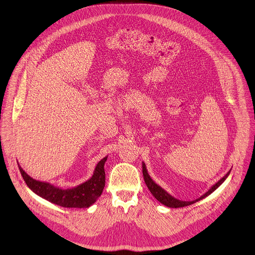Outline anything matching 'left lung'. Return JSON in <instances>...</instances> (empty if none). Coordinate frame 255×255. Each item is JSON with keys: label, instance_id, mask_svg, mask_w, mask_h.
<instances>
[{"label": "left lung", "instance_id": "8db88e82", "mask_svg": "<svg viewBox=\"0 0 255 255\" xmlns=\"http://www.w3.org/2000/svg\"><path fill=\"white\" fill-rule=\"evenodd\" d=\"M231 170H229L219 181H217V183L215 185H213L203 196H201L199 199L197 200H194V201H180V200H177L175 199L174 197H172L171 195H169L166 191H164L160 186H158L156 183H154L153 179L150 177V175L148 174V171L146 169V165H145L144 162H142V172H143V177H144V181L145 184H146L148 190L150 191V193L153 195V197L158 201L160 202L161 204H163L164 206L166 207H169V208H181V207H186V206H190L192 204H195L196 202H199L200 200H203L204 198L208 197L209 195H211L215 190H217L218 188H219L223 183L224 180L228 177L229 173H230Z\"/></svg>", "mask_w": 255, "mask_h": 255}]
</instances>
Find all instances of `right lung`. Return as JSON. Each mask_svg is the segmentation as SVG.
Returning <instances> with one entry per match:
<instances>
[{
  "label": "right lung",
  "mask_w": 255,
  "mask_h": 255,
  "mask_svg": "<svg viewBox=\"0 0 255 255\" xmlns=\"http://www.w3.org/2000/svg\"><path fill=\"white\" fill-rule=\"evenodd\" d=\"M108 156L101 159L90 179L70 189H61L46 181H40L28 175L19 165L20 172L28 188L48 202L64 208H89L102 195L105 187V162Z\"/></svg>",
  "instance_id": "add662e5"
}]
</instances>
